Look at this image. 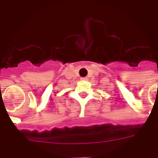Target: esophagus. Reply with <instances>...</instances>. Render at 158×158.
<instances>
[{
	"mask_svg": "<svg viewBox=\"0 0 158 158\" xmlns=\"http://www.w3.org/2000/svg\"><path fill=\"white\" fill-rule=\"evenodd\" d=\"M81 80L82 81H86V80H88V77H82Z\"/></svg>",
	"mask_w": 158,
	"mask_h": 158,
	"instance_id": "34e87169",
	"label": "esophagus"
}]
</instances>
